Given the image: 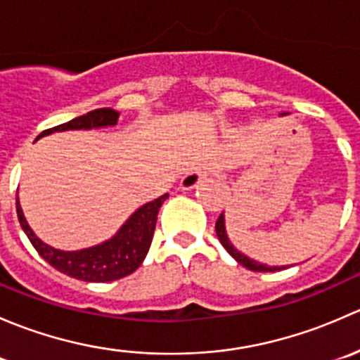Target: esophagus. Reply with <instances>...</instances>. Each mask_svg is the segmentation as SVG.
<instances>
[{
	"label": "esophagus",
	"instance_id": "obj_1",
	"mask_svg": "<svg viewBox=\"0 0 360 360\" xmlns=\"http://www.w3.org/2000/svg\"><path fill=\"white\" fill-rule=\"evenodd\" d=\"M207 176H209V169H207V167H197V169H191L181 177L179 186L183 188V190H193V188L198 186Z\"/></svg>",
	"mask_w": 360,
	"mask_h": 360
}]
</instances>
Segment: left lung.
<instances>
[{"mask_svg": "<svg viewBox=\"0 0 360 360\" xmlns=\"http://www.w3.org/2000/svg\"><path fill=\"white\" fill-rule=\"evenodd\" d=\"M216 233H217V238H219V242L223 244V248L230 252V256H233L235 261H238L242 266L249 268V270H252V271H278V270H284L285 268V266H268V264L259 263V261L250 259V257L245 256V254H242L240 250L235 249L233 244H231L230 238H228V235H226V228H224V214H221V216L217 217Z\"/></svg>", "mask_w": 360, "mask_h": 360, "instance_id": "1", "label": "left lung"}]
</instances>
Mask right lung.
I'll list each match as a JSON object with an SVG mask.
<instances>
[{
	"instance_id": "1",
	"label": "right lung",
	"mask_w": 360,
	"mask_h": 360,
	"mask_svg": "<svg viewBox=\"0 0 360 360\" xmlns=\"http://www.w3.org/2000/svg\"><path fill=\"white\" fill-rule=\"evenodd\" d=\"M118 116L120 112L111 110V108H101V110H94L86 115L78 116V118H72L71 122L63 123V125L43 130L36 137V141L52 132L112 127L118 122ZM167 197L169 195L165 193L157 200L148 202L143 207H139L110 240L82 250H60L39 240L25 221L19 197H17V216H19L20 226L31 240L32 248L38 250V254L46 263L52 264L60 274H66L69 277L83 282H112L127 277L141 266L148 250H150L151 240H153L158 210L162 203L167 200Z\"/></svg>"
}]
</instances>
